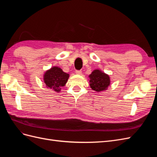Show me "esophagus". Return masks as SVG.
Listing matches in <instances>:
<instances>
[{
  "mask_svg": "<svg viewBox=\"0 0 157 157\" xmlns=\"http://www.w3.org/2000/svg\"><path fill=\"white\" fill-rule=\"evenodd\" d=\"M76 73L77 75H82V71H76Z\"/></svg>",
  "mask_w": 157,
  "mask_h": 157,
  "instance_id": "esophagus-1",
  "label": "esophagus"
}]
</instances>
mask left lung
Returning a JSON list of instances; mask_svg holds the SVG:
<instances>
[{"label":"left lung","mask_w":157,"mask_h":157,"mask_svg":"<svg viewBox=\"0 0 157 157\" xmlns=\"http://www.w3.org/2000/svg\"><path fill=\"white\" fill-rule=\"evenodd\" d=\"M90 88L96 92L105 91L110 86L111 78L109 75L100 69H95L89 76Z\"/></svg>","instance_id":"1"}]
</instances>
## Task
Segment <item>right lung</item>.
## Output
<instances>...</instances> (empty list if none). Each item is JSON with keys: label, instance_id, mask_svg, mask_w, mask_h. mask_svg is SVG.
I'll use <instances>...</instances> for the list:
<instances>
[{"label": "right lung", "instance_id": "1", "mask_svg": "<svg viewBox=\"0 0 157 157\" xmlns=\"http://www.w3.org/2000/svg\"><path fill=\"white\" fill-rule=\"evenodd\" d=\"M69 78V74L65 73L58 66H54L46 70L43 75L46 87L56 92H61V88L65 86Z\"/></svg>", "mask_w": 157, "mask_h": 157}]
</instances>
